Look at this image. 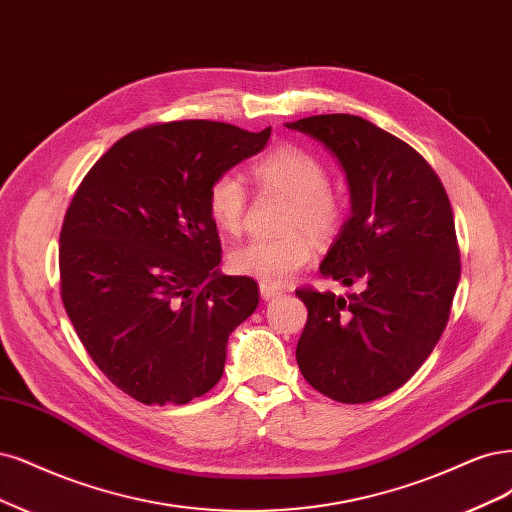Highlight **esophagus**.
<instances>
[{
  "instance_id": "esophagus-1",
  "label": "esophagus",
  "mask_w": 512,
  "mask_h": 512,
  "mask_svg": "<svg viewBox=\"0 0 512 512\" xmlns=\"http://www.w3.org/2000/svg\"><path fill=\"white\" fill-rule=\"evenodd\" d=\"M284 292H281L279 288H273V286H267V284H260V296L264 298V301H271V298H277Z\"/></svg>"
}]
</instances>
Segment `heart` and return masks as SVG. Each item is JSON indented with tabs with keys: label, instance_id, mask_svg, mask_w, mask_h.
I'll return each mask as SVG.
<instances>
[{
	"label": "heart",
	"instance_id": "1",
	"mask_svg": "<svg viewBox=\"0 0 512 512\" xmlns=\"http://www.w3.org/2000/svg\"><path fill=\"white\" fill-rule=\"evenodd\" d=\"M254 180L264 190L290 197L286 226H305L315 235H326L341 220V201L328 188L326 165L305 148L279 146L252 167ZM248 195L235 173H220L207 188L209 218L222 233L235 235L243 226ZM313 254V239L305 231L281 237H256L231 252L228 262L239 275L260 279L267 286L286 284Z\"/></svg>",
	"mask_w": 512,
	"mask_h": 512
}]
</instances>
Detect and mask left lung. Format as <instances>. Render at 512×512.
I'll return each instance as SVG.
<instances>
[{
	"mask_svg": "<svg viewBox=\"0 0 512 512\" xmlns=\"http://www.w3.org/2000/svg\"><path fill=\"white\" fill-rule=\"evenodd\" d=\"M337 158L351 216L320 273L360 292L296 290L307 324L296 362L317 392L360 404L392 394L432 354L460 281V248L447 192L426 158L351 114L288 122Z\"/></svg>",
	"mask_w": 512,
	"mask_h": 512,
	"instance_id": "left-lung-1",
	"label": "left lung"
}]
</instances>
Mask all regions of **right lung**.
I'll return each instance as SVG.
<instances>
[{
	"label": "right lung",
	"instance_id": "right-lung-1",
	"mask_svg": "<svg viewBox=\"0 0 512 512\" xmlns=\"http://www.w3.org/2000/svg\"><path fill=\"white\" fill-rule=\"evenodd\" d=\"M260 133L214 120L137 129L78 186L61 228V298L88 356L144 404H186L214 387L258 284L222 275L207 211L211 180L258 154Z\"/></svg>",
	"mask_w": 512,
	"mask_h": 512
}]
</instances>
